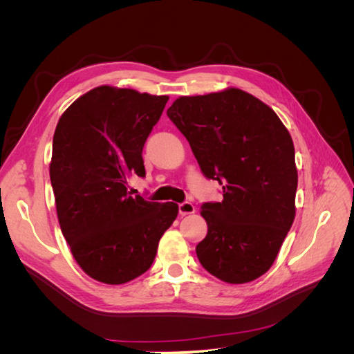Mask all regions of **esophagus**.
<instances>
[{
  "instance_id": "1",
  "label": "esophagus",
  "mask_w": 354,
  "mask_h": 354,
  "mask_svg": "<svg viewBox=\"0 0 354 354\" xmlns=\"http://www.w3.org/2000/svg\"><path fill=\"white\" fill-rule=\"evenodd\" d=\"M195 211H196L195 205H194V203H190V202H183V203H180V205H178L180 216H189V214H194Z\"/></svg>"
}]
</instances>
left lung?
Wrapping results in <instances>:
<instances>
[{
	"label": "left lung",
	"instance_id": "obj_1",
	"mask_svg": "<svg viewBox=\"0 0 354 354\" xmlns=\"http://www.w3.org/2000/svg\"><path fill=\"white\" fill-rule=\"evenodd\" d=\"M167 115L202 173L223 186V201L201 209L208 226L196 245L201 264L223 282L255 281L274 263L295 218L291 134L272 108L239 88L181 95Z\"/></svg>",
	"mask_w": 354,
	"mask_h": 354
}]
</instances>
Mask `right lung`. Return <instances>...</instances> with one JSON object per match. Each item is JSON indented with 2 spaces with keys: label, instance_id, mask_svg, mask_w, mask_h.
<instances>
[{
  "label": "right lung",
  "instance_id": "obj_1",
  "mask_svg": "<svg viewBox=\"0 0 354 354\" xmlns=\"http://www.w3.org/2000/svg\"><path fill=\"white\" fill-rule=\"evenodd\" d=\"M168 95L100 85L63 112L53 137L50 180L73 259L94 281L127 283L152 266L177 218L174 202L131 196L127 180L145 177L143 146Z\"/></svg>",
  "mask_w": 354,
  "mask_h": 354
}]
</instances>
